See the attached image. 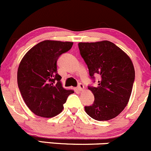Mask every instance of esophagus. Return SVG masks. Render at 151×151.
<instances>
[{
    "label": "esophagus",
    "instance_id": "34e87169",
    "mask_svg": "<svg viewBox=\"0 0 151 151\" xmlns=\"http://www.w3.org/2000/svg\"><path fill=\"white\" fill-rule=\"evenodd\" d=\"M78 89L79 91H83V90L84 89V86H83L81 83H79L78 85Z\"/></svg>",
    "mask_w": 151,
    "mask_h": 151
}]
</instances>
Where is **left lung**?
Here are the masks:
<instances>
[{
    "label": "left lung",
    "mask_w": 151,
    "mask_h": 151,
    "mask_svg": "<svg viewBox=\"0 0 151 151\" xmlns=\"http://www.w3.org/2000/svg\"><path fill=\"white\" fill-rule=\"evenodd\" d=\"M90 77L98 74V86H88L94 103L85 111L97 121H108L125 108L131 96L135 72L130 57L112 42L102 41L78 43Z\"/></svg>",
    "instance_id": "8db88e82"
}]
</instances>
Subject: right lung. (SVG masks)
I'll use <instances>...</instances> for the list:
<instances>
[{
    "label": "right lung",
    "mask_w": 151,
    "mask_h": 151,
    "mask_svg": "<svg viewBox=\"0 0 151 151\" xmlns=\"http://www.w3.org/2000/svg\"><path fill=\"white\" fill-rule=\"evenodd\" d=\"M73 42L46 40L26 53L20 62L17 83L24 102L35 115L52 118L61 113L73 90L63 87L57 73L59 57L72 48Z\"/></svg>",
    "instance_id": "add662e5"
}]
</instances>
